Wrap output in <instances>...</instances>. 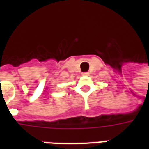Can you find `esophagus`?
Masks as SVG:
<instances>
[{
	"label": "esophagus",
	"instance_id": "esophagus-1",
	"mask_svg": "<svg viewBox=\"0 0 149 149\" xmlns=\"http://www.w3.org/2000/svg\"><path fill=\"white\" fill-rule=\"evenodd\" d=\"M82 75H83V76H88V75H89V73H88V72H83V73H82Z\"/></svg>",
	"mask_w": 149,
	"mask_h": 149
}]
</instances>
